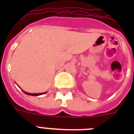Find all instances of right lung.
Listing matches in <instances>:
<instances>
[{
	"instance_id": "1",
	"label": "right lung",
	"mask_w": 134,
	"mask_h": 134,
	"mask_svg": "<svg viewBox=\"0 0 134 134\" xmlns=\"http://www.w3.org/2000/svg\"><path fill=\"white\" fill-rule=\"evenodd\" d=\"M23 91V90H22ZM23 92L24 93H25L26 94H28V95H31V96H39V95H41V94H43L45 93H46H46H27V92H25L24 91H23Z\"/></svg>"
}]
</instances>
